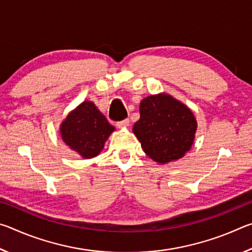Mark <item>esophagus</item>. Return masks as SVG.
Instances as JSON below:
<instances>
[{
  "label": "esophagus",
  "instance_id": "1",
  "mask_svg": "<svg viewBox=\"0 0 252 252\" xmlns=\"http://www.w3.org/2000/svg\"><path fill=\"white\" fill-rule=\"evenodd\" d=\"M129 123H130L129 119H125V120L117 122V126H118V127H120V129H125V127L129 126Z\"/></svg>",
  "mask_w": 252,
  "mask_h": 252
}]
</instances>
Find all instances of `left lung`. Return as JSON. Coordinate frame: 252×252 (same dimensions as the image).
Masks as SVG:
<instances>
[{
  "instance_id": "left-lung-1",
  "label": "left lung",
  "mask_w": 252,
  "mask_h": 252,
  "mask_svg": "<svg viewBox=\"0 0 252 252\" xmlns=\"http://www.w3.org/2000/svg\"><path fill=\"white\" fill-rule=\"evenodd\" d=\"M197 131V120L182 102L160 93L143 99L140 119L133 133L146 155L158 163L179 160L190 150Z\"/></svg>"
}]
</instances>
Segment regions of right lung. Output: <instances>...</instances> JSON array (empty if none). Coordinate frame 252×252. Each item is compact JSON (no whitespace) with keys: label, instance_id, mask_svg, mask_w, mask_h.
Returning <instances> with one entry per match:
<instances>
[{"label":"right lung","instance_id":"right-lung-1","mask_svg":"<svg viewBox=\"0 0 252 252\" xmlns=\"http://www.w3.org/2000/svg\"><path fill=\"white\" fill-rule=\"evenodd\" d=\"M116 130L95 104L84 101L71 111L60 126L61 138L84 159L100 155L110 134Z\"/></svg>","mask_w":252,"mask_h":252}]
</instances>
